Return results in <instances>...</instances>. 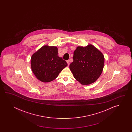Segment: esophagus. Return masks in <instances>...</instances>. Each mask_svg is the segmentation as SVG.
<instances>
[{"label":"esophagus","instance_id":"34e87169","mask_svg":"<svg viewBox=\"0 0 132 132\" xmlns=\"http://www.w3.org/2000/svg\"><path fill=\"white\" fill-rule=\"evenodd\" d=\"M67 64H68V65H69V64H70V61L69 60H68L67 61Z\"/></svg>","mask_w":132,"mask_h":132}]
</instances>
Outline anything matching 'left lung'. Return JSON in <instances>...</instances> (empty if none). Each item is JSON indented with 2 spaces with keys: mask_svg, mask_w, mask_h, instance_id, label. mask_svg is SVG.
I'll return each mask as SVG.
<instances>
[{
  "mask_svg": "<svg viewBox=\"0 0 132 132\" xmlns=\"http://www.w3.org/2000/svg\"><path fill=\"white\" fill-rule=\"evenodd\" d=\"M73 59L69 65L70 70L74 78L82 85L96 81L103 70L104 55L92 44L78 46L73 52Z\"/></svg>",
  "mask_w": 132,
  "mask_h": 132,
  "instance_id": "left-lung-1",
  "label": "left lung"
}]
</instances>
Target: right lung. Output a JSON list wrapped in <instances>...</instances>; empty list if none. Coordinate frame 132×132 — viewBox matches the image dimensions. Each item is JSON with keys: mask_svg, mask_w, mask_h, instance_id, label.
<instances>
[{"mask_svg": "<svg viewBox=\"0 0 132 132\" xmlns=\"http://www.w3.org/2000/svg\"><path fill=\"white\" fill-rule=\"evenodd\" d=\"M31 70L39 80L48 82L54 80L67 65L66 61L58 56V48L43 46L31 58Z\"/></svg>", "mask_w": 132, "mask_h": 132, "instance_id": "1", "label": "right lung"}]
</instances>
